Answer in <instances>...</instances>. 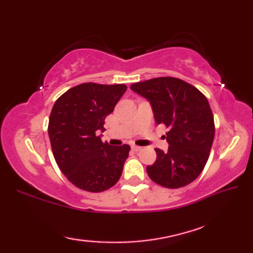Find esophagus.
I'll list each match as a JSON object with an SVG mask.
<instances>
[{
	"label": "esophagus",
	"mask_w": 253,
	"mask_h": 253,
	"mask_svg": "<svg viewBox=\"0 0 253 253\" xmlns=\"http://www.w3.org/2000/svg\"><path fill=\"white\" fill-rule=\"evenodd\" d=\"M131 149L133 150V151H140L141 150V147H139V146H135V144H133V146H131Z\"/></svg>",
	"instance_id": "34e87169"
}]
</instances>
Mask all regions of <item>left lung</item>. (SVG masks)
Returning <instances> with one entry per match:
<instances>
[{"instance_id": "obj_1", "label": "left lung", "mask_w": 253, "mask_h": 253, "mask_svg": "<svg viewBox=\"0 0 253 253\" xmlns=\"http://www.w3.org/2000/svg\"><path fill=\"white\" fill-rule=\"evenodd\" d=\"M130 89L152 106L155 123L169 128L166 152L147 166L150 178L170 189L195 180L206 166L214 140V118L208 99L196 87L174 77L132 84Z\"/></svg>"}]
</instances>
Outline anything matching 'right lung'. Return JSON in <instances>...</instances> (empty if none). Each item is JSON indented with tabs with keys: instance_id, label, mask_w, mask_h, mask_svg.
I'll list each match as a JSON object with an SVG mask.
<instances>
[{
	"instance_id": "obj_1",
	"label": "right lung",
	"mask_w": 253,
	"mask_h": 253,
	"mask_svg": "<svg viewBox=\"0 0 253 253\" xmlns=\"http://www.w3.org/2000/svg\"><path fill=\"white\" fill-rule=\"evenodd\" d=\"M122 84L85 83L67 90L53 105L49 132L53 155L66 178L89 192L110 189L120 179L130 147H112L98 132L125 93Z\"/></svg>"
}]
</instances>
